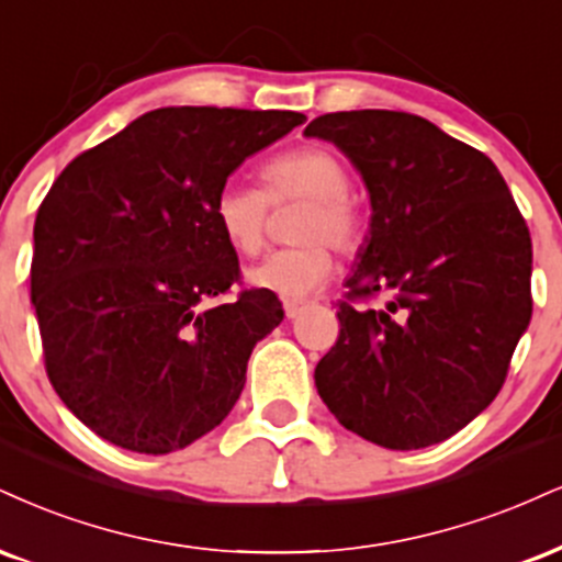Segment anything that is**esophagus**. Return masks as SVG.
<instances>
[{
    "label": "esophagus",
    "instance_id": "obj_1",
    "mask_svg": "<svg viewBox=\"0 0 562 562\" xmlns=\"http://www.w3.org/2000/svg\"><path fill=\"white\" fill-rule=\"evenodd\" d=\"M303 308H306V303H303V301H285V316H288V319H295V316H299Z\"/></svg>",
    "mask_w": 562,
    "mask_h": 562
}]
</instances>
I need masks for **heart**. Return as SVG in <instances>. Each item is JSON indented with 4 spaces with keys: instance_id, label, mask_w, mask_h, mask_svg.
Instances as JSON below:
<instances>
[{
    "instance_id": "heart-1",
    "label": "heart",
    "mask_w": 562,
    "mask_h": 562,
    "mask_svg": "<svg viewBox=\"0 0 562 562\" xmlns=\"http://www.w3.org/2000/svg\"><path fill=\"white\" fill-rule=\"evenodd\" d=\"M261 188L229 180L214 199V220L229 248L243 256L261 251L269 227V204L306 201L293 235L301 243L280 248L248 272L251 285L280 299H303L319 290L335 269L337 248L361 238V214L350 199L348 167L324 146H301L261 167Z\"/></svg>"
}]
</instances>
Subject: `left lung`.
Returning <instances> with one entry per match:
<instances>
[{"label":"left lung","mask_w":562,"mask_h":562,"mask_svg":"<svg viewBox=\"0 0 562 562\" xmlns=\"http://www.w3.org/2000/svg\"><path fill=\"white\" fill-rule=\"evenodd\" d=\"M303 133L340 148L371 201L316 390L369 442H442L495 401L529 327V227L492 159L429 120L333 112ZM376 294L380 307L357 306Z\"/></svg>","instance_id":"left-lung-1"}]
</instances>
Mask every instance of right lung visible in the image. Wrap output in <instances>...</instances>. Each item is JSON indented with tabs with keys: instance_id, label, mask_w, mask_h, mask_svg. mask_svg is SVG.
I'll list each match as a JSON object with an SVG mask.
<instances>
[{
	"instance_id": "obj_1",
	"label": "right lung",
	"mask_w": 562,
	"mask_h": 562,
	"mask_svg": "<svg viewBox=\"0 0 562 562\" xmlns=\"http://www.w3.org/2000/svg\"><path fill=\"white\" fill-rule=\"evenodd\" d=\"M299 112L165 106L65 167L33 225L31 301L52 387L106 442L165 456L220 427L282 322L243 290L214 220L229 175Z\"/></svg>"
}]
</instances>
